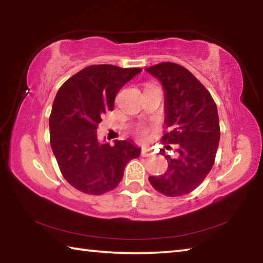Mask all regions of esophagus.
Instances as JSON below:
<instances>
[{"mask_svg": "<svg viewBox=\"0 0 263 263\" xmlns=\"http://www.w3.org/2000/svg\"><path fill=\"white\" fill-rule=\"evenodd\" d=\"M141 155L142 157H152L153 155V151L151 148H142L141 149Z\"/></svg>", "mask_w": 263, "mask_h": 263, "instance_id": "obj_1", "label": "esophagus"}]
</instances>
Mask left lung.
Segmentation results:
<instances>
[{
    "instance_id": "8db88e82",
    "label": "left lung",
    "mask_w": 263,
    "mask_h": 263,
    "mask_svg": "<svg viewBox=\"0 0 263 263\" xmlns=\"http://www.w3.org/2000/svg\"><path fill=\"white\" fill-rule=\"evenodd\" d=\"M162 84L164 124L162 137L177 144V157L160 153L168 161L163 175L149 176L155 190L169 197L191 193L202 183L215 162L220 139L217 105L206 88L188 69L173 62H161L145 69Z\"/></svg>"
}]
</instances>
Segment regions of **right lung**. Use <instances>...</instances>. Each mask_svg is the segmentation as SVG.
Segmentation results:
<instances>
[{"label":"right lung","mask_w":263,"mask_h":263,"mask_svg":"<svg viewBox=\"0 0 263 263\" xmlns=\"http://www.w3.org/2000/svg\"><path fill=\"white\" fill-rule=\"evenodd\" d=\"M140 68L94 65L80 70L58 90L50 116L53 154L62 176L75 189L102 195L122 181L124 169L141 149L132 140L100 141L97 125L115 97Z\"/></svg>","instance_id":"1"}]
</instances>
